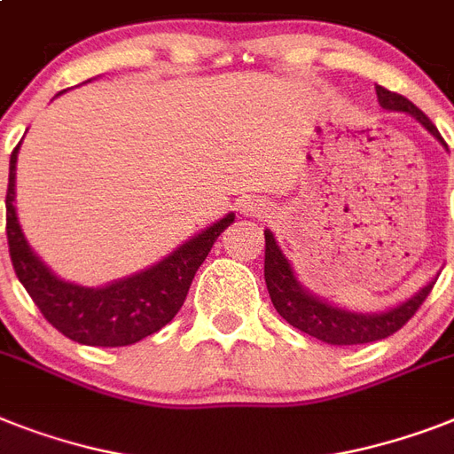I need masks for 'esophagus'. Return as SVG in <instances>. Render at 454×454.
Masks as SVG:
<instances>
[{"mask_svg":"<svg viewBox=\"0 0 454 454\" xmlns=\"http://www.w3.org/2000/svg\"><path fill=\"white\" fill-rule=\"evenodd\" d=\"M247 212H249V215H261L263 209H261V207H252V205H249V207H247Z\"/></svg>","mask_w":454,"mask_h":454,"instance_id":"obj_1","label":"esophagus"}]
</instances>
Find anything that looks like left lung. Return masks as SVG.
Returning a JSON list of instances; mask_svg holds the SVG:
<instances>
[{"mask_svg": "<svg viewBox=\"0 0 454 454\" xmlns=\"http://www.w3.org/2000/svg\"><path fill=\"white\" fill-rule=\"evenodd\" d=\"M375 93H378V102H380L382 109L411 114V116H415L419 123L425 125L438 142H443L441 132L436 130V125L431 123L427 119V114L412 105L411 99L399 93H392V90H387L382 86H375ZM263 275L275 310L285 317L291 326H296L298 331L312 335L317 340L329 342V345H364V342L382 340L387 335L396 333L419 310V305L425 303L434 285H436V282H429L425 289L418 291L412 298H408L406 303L396 305L392 310L380 312V315L340 310V308H333V305L319 301V298L308 294L303 286L298 285L289 261H286V256L278 247L270 231H265Z\"/></svg>", "mask_w": 454, "mask_h": 454, "instance_id": "8db88e82", "label": "left lung"}]
</instances>
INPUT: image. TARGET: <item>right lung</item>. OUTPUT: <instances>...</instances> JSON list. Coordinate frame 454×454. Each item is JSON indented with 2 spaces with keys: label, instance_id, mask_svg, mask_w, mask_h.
Returning a JSON list of instances; mask_svg holds the SVG:
<instances>
[{
  "label": "right lung",
  "instance_id": "obj_1",
  "mask_svg": "<svg viewBox=\"0 0 454 454\" xmlns=\"http://www.w3.org/2000/svg\"><path fill=\"white\" fill-rule=\"evenodd\" d=\"M20 146V144H18ZM18 146L11 153L9 189H6V238L13 270L29 298L62 335L93 348H123L156 333L182 310L195 272L207 259L209 249L223 231L233 223L235 215L205 228L202 233L184 242L160 263L119 279L102 289L72 285L55 278L42 259L29 249L18 223L16 198Z\"/></svg>",
  "mask_w": 454,
  "mask_h": 454
}]
</instances>
